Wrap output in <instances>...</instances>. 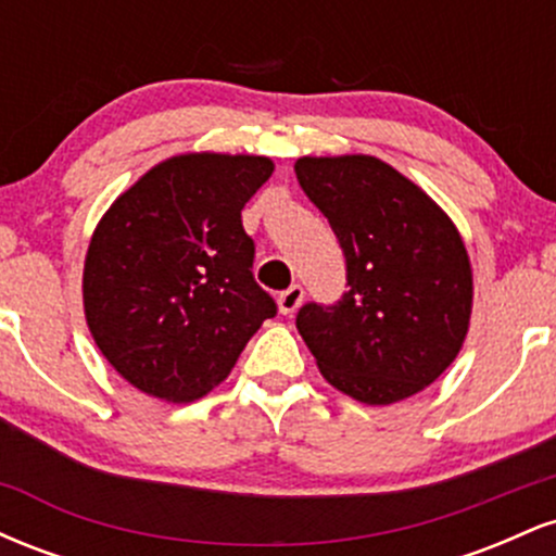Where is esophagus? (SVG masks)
I'll return each instance as SVG.
<instances>
[{"label": "esophagus", "instance_id": "1", "mask_svg": "<svg viewBox=\"0 0 556 556\" xmlns=\"http://www.w3.org/2000/svg\"><path fill=\"white\" fill-rule=\"evenodd\" d=\"M303 295H305L303 287H300V285H290L285 292H279V298H277L279 311H282L285 316L295 314V311L300 308V303H303Z\"/></svg>", "mask_w": 556, "mask_h": 556}]
</instances>
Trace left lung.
I'll use <instances>...</instances> for the list:
<instances>
[{
  "label": "left lung",
  "instance_id": "left-lung-1",
  "mask_svg": "<svg viewBox=\"0 0 556 556\" xmlns=\"http://www.w3.org/2000/svg\"><path fill=\"white\" fill-rule=\"evenodd\" d=\"M295 175L348 258L340 303H308L298 314L318 371L363 405L424 392L470 329L473 269L460 229L424 188L376 156H300Z\"/></svg>",
  "mask_w": 556,
  "mask_h": 556
}]
</instances>
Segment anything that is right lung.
I'll return each mask as SVG.
<instances>
[{"instance_id": "1", "label": "right lung", "mask_w": 556, "mask_h": 556, "mask_svg": "<svg viewBox=\"0 0 556 556\" xmlns=\"http://www.w3.org/2000/svg\"><path fill=\"white\" fill-rule=\"evenodd\" d=\"M271 172L269 156L175 154L101 216L83 264V311L127 384L175 405L203 397L277 314L251 274L240 219Z\"/></svg>"}]
</instances>
